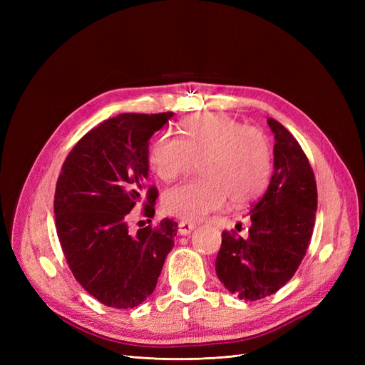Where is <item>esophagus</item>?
Masks as SVG:
<instances>
[{
    "instance_id": "34e87169",
    "label": "esophagus",
    "mask_w": 365,
    "mask_h": 365,
    "mask_svg": "<svg viewBox=\"0 0 365 365\" xmlns=\"http://www.w3.org/2000/svg\"><path fill=\"white\" fill-rule=\"evenodd\" d=\"M195 228H196V225L192 224V222H187V220H180V222H178V231H180L181 236L190 235Z\"/></svg>"
}]
</instances>
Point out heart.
I'll list each match as a JSON object with an SVG mask.
<instances>
[{"label": "heart", "mask_w": 365, "mask_h": 365, "mask_svg": "<svg viewBox=\"0 0 365 365\" xmlns=\"http://www.w3.org/2000/svg\"><path fill=\"white\" fill-rule=\"evenodd\" d=\"M204 178L172 187L163 196L164 210L182 220H200L222 208L259 196L271 173V145L259 128L227 114H195L180 125V137L160 135L149 150L150 169L170 182L201 160Z\"/></svg>", "instance_id": "heart-1"}]
</instances>
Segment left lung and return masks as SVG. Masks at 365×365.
<instances>
[{"label": "left lung", "instance_id": "8db88e82", "mask_svg": "<svg viewBox=\"0 0 365 365\" xmlns=\"http://www.w3.org/2000/svg\"><path fill=\"white\" fill-rule=\"evenodd\" d=\"M274 132V172L267 192L250 210L248 237L224 231L216 274L240 300L256 302L288 283L312 237L317 182L306 153L291 132L268 118Z\"/></svg>", "mask_w": 365, "mask_h": 365}]
</instances>
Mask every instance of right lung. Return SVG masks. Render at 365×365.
I'll use <instances>...</instances> for the list:
<instances>
[{
	"label": "right lung",
	"instance_id": "right-lung-1",
	"mask_svg": "<svg viewBox=\"0 0 365 365\" xmlns=\"http://www.w3.org/2000/svg\"><path fill=\"white\" fill-rule=\"evenodd\" d=\"M173 113L120 114L85 134L68 153L54 193L56 231L74 279L105 306L130 309L153 292L178 224L130 235V210L153 217L158 190L148 187L149 140Z\"/></svg>",
	"mask_w": 365,
	"mask_h": 365
}]
</instances>
